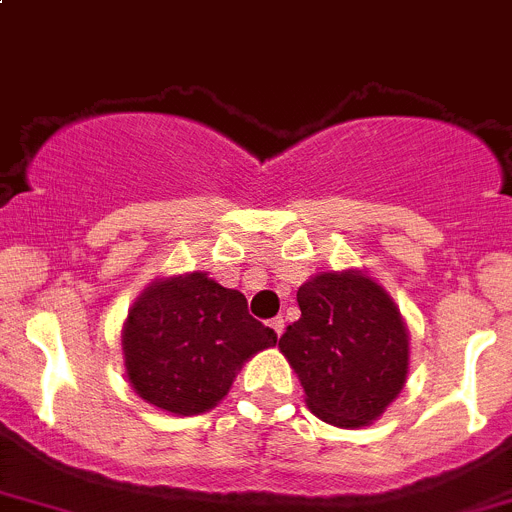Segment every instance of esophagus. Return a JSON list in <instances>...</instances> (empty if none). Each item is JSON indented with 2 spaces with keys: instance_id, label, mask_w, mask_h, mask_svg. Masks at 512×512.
<instances>
[{
  "instance_id": "esophagus-1",
  "label": "esophagus",
  "mask_w": 512,
  "mask_h": 512,
  "mask_svg": "<svg viewBox=\"0 0 512 512\" xmlns=\"http://www.w3.org/2000/svg\"><path fill=\"white\" fill-rule=\"evenodd\" d=\"M270 329L275 331V334H283V329H285V321H283V316H275V319H270Z\"/></svg>"
}]
</instances>
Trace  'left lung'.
I'll list each match as a JSON object with an SVG mask.
<instances>
[{
	"label": "left lung",
	"instance_id": "obj_1",
	"mask_svg": "<svg viewBox=\"0 0 512 512\" xmlns=\"http://www.w3.org/2000/svg\"><path fill=\"white\" fill-rule=\"evenodd\" d=\"M298 308L278 347L308 408L339 428L372 423L408 375V331L395 303L365 275L321 273L298 288Z\"/></svg>",
	"mask_w": 512,
	"mask_h": 512
}]
</instances>
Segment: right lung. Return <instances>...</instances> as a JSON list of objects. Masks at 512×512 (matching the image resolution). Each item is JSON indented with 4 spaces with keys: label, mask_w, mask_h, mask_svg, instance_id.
Masks as SVG:
<instances>
[{
    "label": "right lung",
    "mask_w": 512,
    "mask_h": 512,
    "mask_svg": "<svg viewBox=\"0 0 512 512\" xmlns=\"http://www.w3.org/2000/svg\"><path fill=\"white\" fill-rule=\"evenodd\" d=\"M278 334L252 319L247 298L204 273L153 283L137 298L122 347L132 388L178 416L214 408L245 359Z\"/></svg>",
    "instance_id": "add662e5"
}]
</instances>
